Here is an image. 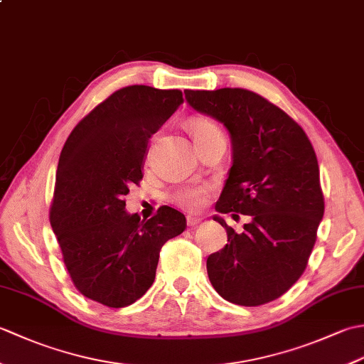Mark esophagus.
Returning <instances> with one entry per match:
<instances>
[{"mask_svg": "<svg viewBox=\"0 0 364 364\" xmlns=\"http://www.w3.org/2000/svg\"><path fill=\"white\" fill-rule=\"evenodd\" d=\"M186 222H188V225H189V227H196L197 223L202 222V218H198V215H188V218H186Z\"/></svg>", "mask_w": 364, "mask_h": 364, "instance_id": "34e87169", "label": "esophagus"}]
</instances>
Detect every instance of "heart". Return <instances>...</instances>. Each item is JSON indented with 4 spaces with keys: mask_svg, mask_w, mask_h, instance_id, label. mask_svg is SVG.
<instances>
[{
    "mask_svg": "<svg viewBox=\"0 0 364 364\" xmlns=\"http://www.w3.org/2000/svg\"><path fill=\"white\" fill-rule=\"evenodd\" d=\"M219 128L214 125V123L203 120V119H196L192 122V134H194L196 141L200 137H205L208 134L218 133ZM175 200L178 205H181L183 208H188V210L197 211L202 208L206 200H208V188L205 186H188L183 188L176 192Z\"/></svg>",
    "mask_w": 364,
    "mask_h": 364,
    "instance_id": "heart-1",
    "label": "heart"
}]
</instances>
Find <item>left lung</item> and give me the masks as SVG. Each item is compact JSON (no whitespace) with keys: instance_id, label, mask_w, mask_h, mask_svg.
<instances>
[{"instance_id":"8db88e82","label":"left lung","mask_w":364,"mask_h":364,"mask_svg":"<svg viewBox=\"0 0 364 364\" xmlns=\"http://www.w3.org/2000/svg\"><path fill=\"white\" fill-rule=\"evenodd\" d=\"M184 95L192 109L228 129L233 145L215 211L251 218L236 234L214 215L228 244L208 257V277L231 304L264 305L299 280L311 255L323 218L318 158L305 131L255 92L225 87Z\"/></svg>"}]
</instances>
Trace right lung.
<instances>
[{"label":"right lung","mask_w":364,"mask_h":364,"mask_svg":"<svg viewBox=\"0 0 364 364\" xmlns=\"http://www.w3.org/2000/svg\"><path fill=\"white\" fill-rule=\"evenodd\" d=\"M183 102L181 90L123 87L68 136L50 222L84 297L111 308L134 304L154 282L161 247L186 228L184 214L173 208L141 220L123 200L142 180L150 137Z\"/></svg>","instance_id":"right-lung-1"}]
</instances>
